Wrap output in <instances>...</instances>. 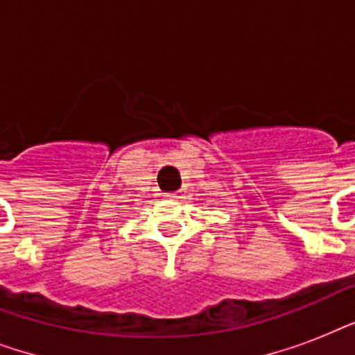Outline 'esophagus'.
<instances>
[{
    "label": "esophagus",
    "instance_id": "obj_1",
    "mask_svg": "<svg viewBox=\"0 0 355 355\" xmlns=\"http://www.w3.org/2000/svg\"><path fill=\"white\" fill-rule=\"evenodd\" d=\"M164 197L169 200H182L184 199L182 191H167V193H164Z\"/></svg>",
    "mask_w": 355,
    "mask_h": 355
}]
</instances>
